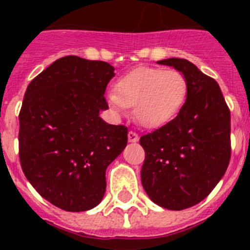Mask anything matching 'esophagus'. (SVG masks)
<instances>
[{"label":"esophagus","instance_id":"1","mask_svg":"<svg viewBox=\"0 0 250 250\" xmlns=\"http://www.w3.org/2000/svg\"><path fill=\"white\" fill-rule=\"evenodd\" d=\"M127 139H129L130 143H136V141H139V135L135 131H129V134H127Z\"/></svg>","mask_w":250,"mask_h":250}]
</instances>
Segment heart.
Segmentation results:
<instances>
[{"instance_id": "heart-1", "label": "heart", "mask_w": 250, "mask_h": 250, "mask_svg": "<svg viewBox=\"0 0 250 250\" xmlns=\"http://www.w3.org/2000/svg\"><path fill=\"white\" fill-rule=\"evenodd\" d=\"M188 83L178 70L139 67L115 83L107 101L119 114L134 106V115L145 127H159L175 118L184 105Z\"/></svg>"}]
</instances>
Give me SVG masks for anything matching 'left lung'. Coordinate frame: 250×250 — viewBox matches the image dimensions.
I'll list each match as a JSON object with an SVG mask.
<instances>
[{
    "instance_id": "left-lung-1",
    "label": "left lung",
    "mask_w": 250,
    "mask_h": 250,
    "mask_svg": "<svg viewBox=\"0 0 250 250\" xmlns=\"http://www.w3.org/2000/svg\"><path fill=\"white\" fill-rule=\"evenodd\" d=\"M182 71L187 101L175 119L140 138L141 183L155 204L183 210L205 199L230 161V110L213 77L184 59L158 61Z\"/></svg>"
}]
</instances>
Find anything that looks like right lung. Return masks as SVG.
Wrapping results in <instances>:
<instances>
[{"label": "right lung", "mask_w": 250, "mask_h": 250, "mask_svg": "<svg viewBox=\"0 0 250 250\" xmlns=\"http://www.w3.org/2000/svg\"><path fill=\"white\" fill-rule=\"evenodd\" d=\"M115 68L79 56L56 60L27 86L20 110L22 171L40 195L66 211L103 200L106 167L127 144V127L99 116Z\"/></svg>", "instance_id": "1"}]
</instances>
